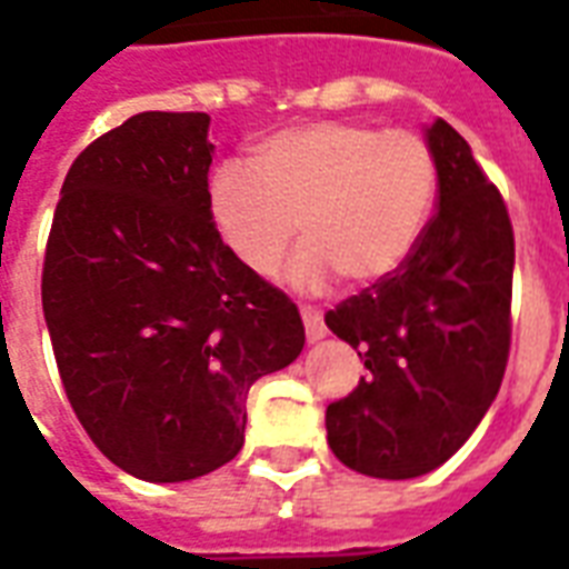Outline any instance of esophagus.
<instances>
[{
    "mask_svg": "<svg viewBox=\"0 0 569 569\" xmlns=\"http://www.w3.org/2000/svg\"><path fill=\"white\" fill-rule=\"evenodd\" d=\"M301 319L303 328H307V339L310 342H319V339L328 337V328H325V319L316 307H301Z\"/></svg>",
    "mask_w": 569,
    "mask_h": 569,
    "instance_id": "obj_1",
    "label": "esophagus"
}]
</instances>
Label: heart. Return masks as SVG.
<instances>
[{
	"mask_svg": "<svg viewBox=\"0 0 569 569\" xmlns=\"http://www.w3.org/2000/svg\"><path fill=\"white\" fill-rule=\"evenodd\" d=\"M437 153L413 129L316 120L280 129L239 159L214 164L206 209L244 271L268 277L301 221L289 283L316 292L339 274L372 286L396 274L431 221Z\"/></svg>",
	"mask_w": 569,
	"mask_h": 569,
	"instance_id": "1",
	"label": "heart"
}]
</instances>
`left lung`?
<instances>
[{
	"label": "left lung",
	"mask_w": 569,
	"mask_h": 569,
	"mask_svg": "<svg viewBox=\"0 0 569 569\" xmlns=\"http://www.w3.org/2000/svg\"><path fill=\"white\" fill-rule=\"evenodd\" d=\"M437 214L405 266L325 316L369 369L328 405V442L372 478L431 472L469 440L502 387L511 351L513 227L505 200L446 120Z\"/></svg>",
	"instance_id": "1"
}]
</instances>
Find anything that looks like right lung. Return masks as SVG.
<instances>
[{
    "label": "right lung",
    "mask_w": 569,
    "mask_h": 569,
    "mask_svg": "<svg viewBox=\"0 0 569 569\" xmlns=\"http://www.w3.org/2000/svg\"><path fill=\"white\" fill-rule=\"evenodd\" d=\"M209 114L141 111L67 171L43 259V316L73 413L106 458L156 485L244 446L248 389L301 355L289 298L218 239Z\"/></svg>",
    "instance_id": "obj_1"
}]
</instances>
